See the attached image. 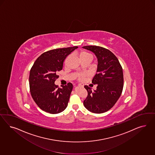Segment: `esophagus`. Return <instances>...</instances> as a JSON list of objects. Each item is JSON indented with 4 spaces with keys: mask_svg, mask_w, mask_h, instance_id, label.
<instances>
[{
    "mask_svg": "<svg viewBox=\"0 0 155 155\" xmlns=\"http://www.w3.org/2000/svg\"><path fill=\"white\" fill-rule=\"evenodd\" d=\"M78 86H80V87H83V86H84V85L82 84H78Z\"/></svg>",
    "mask_w": 155,
    "mask_h": 155,
    "instance_id": "obj_1",
    "label": "esophagus"
}]
</instances>
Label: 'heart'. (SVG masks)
<instances>
[{
  "mask_svg": "<svg viewBox=\"0 0 155 155\" xmlns=\"http://www.w3.org/2000/svg\"><path fill=\"white\" fill-rule=\"evenodd\" d=\"M80 58H81V60H82V59H88V58L92 60L93 59V56H92V55L91 54H90V53H87V52H82L80 54ZM82 78H81V77L80 78V79H81V80Z\"/></svg>",
  "mask_w": 155,
  "mask_h": 155,
  "instance_id": "b5f03b06",
  "label": "heart"
}]
</instances>
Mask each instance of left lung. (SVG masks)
Returning a JSON list of instances; mask_svg holds the SVG:
<instances>
[{"label": "left lung", "mask_w": 155, "mask_h": 155, "mask_svg": "<svg viewBox=\"0 0 155 155\" xmlns=\"http://www.w3.org/2000/svg\"><path fill=\"white\" fill-rule=\"evenodd\" d=\"M93 52L98 60L97 73L92 83L97 84V89L85 85L88 95L84 101V107L91 113L101 114L107 111L117 102L123 87V73L117 57L103 47H82Z\"/></svg>", "instance_id": "obj_1"}]
</instances>
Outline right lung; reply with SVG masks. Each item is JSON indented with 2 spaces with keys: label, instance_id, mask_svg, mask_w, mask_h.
<instances>
[{
  "label": "right lung",
  "instance_id": "add662e5",
  "mask_svg": "<svg viewBox=\"0 0 155 155\" xmlns=\"http://www.w3.org/2000/svg\"><path fill=\"white\" fill-rule=\"evenodd\" d=\"M78 47L53 49L42 53L35 61L29 74L30 91L35 103L43 111L54 114L68 106L73 84L68 83L58 88L54 82L62 69L66 57Z\"/></svg>",
  "mask_w": 155,
  "mask_h": 155
}]
</instances>
